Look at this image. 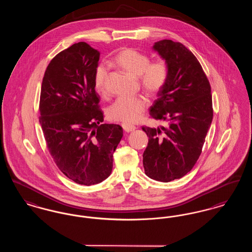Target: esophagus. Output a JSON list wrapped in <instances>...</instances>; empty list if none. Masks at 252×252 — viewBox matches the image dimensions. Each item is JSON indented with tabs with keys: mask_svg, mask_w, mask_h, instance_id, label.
Segmentation results:
<instances>
[{
	"mask_svg": "<svg viewBox=\"0 0 252 252\" xmlns=\"http://www.w3.org/2000/svg\"><path fill=\"white\" fill-rule=\"evenodd\" d=\"M122 126H123L124 130L126 132H127V133L134 131V130L136 129V126H129V125H126V124H123V125H122Z\"/></svg>",
	"mask_w": 252,
	"mask_h": 252,
	"instance_id": "esophagus-1",
	"label": "esophagus"
}]
</instances>
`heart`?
I'll use <instances>...</instances> for the list:
<instances>
[{
	"instance_id": "1",
	"label": "heart",
	"mask_w": 252,
	"mask_h": 252,
	"mask_svg": "<svg viewBox=\"0 0 252 252\" xmlns=\"http://www.w3.org/2000/svg\"><path fill=\"white\" fill-rule=\"evenodd\" d=\"M113 60L124 71L139 77L143 88L151 94L160 92L167 82L169 69L165 60L150 62V58L146 54L133 48L121 50ZM107 77L108 67L101 63L94 72V86L99 93L105 91ZM146 107L147 100L143 96L120 97L108 108V118L127 124L134 123L140 118Z\"/></svg>"
}]
</instances>
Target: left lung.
I'll use <instances>...</instances> for the list:
<instances>
[{
  "label": "left lung",
  "instance_id": "left-lung-1",
  "mask_svg": "<svg viewBox=\"0 0 252 252\" xmlns=\"http://www.w3.org/2000/svg\"><path fill=\"white\" fill-rule=\"evenodd\" d=\"M153 50L167 63L169 75L149 113L168 126H143L149 138L143 162L147 177L169 182L196 163L213 121V101L209 80L190 50L170 39L157 41Z\"/></svg>",
  "mask_w": 252,
  "mask_h": 252
}]
</instances>
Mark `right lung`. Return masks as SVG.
<instances>
[{
	"label": "right lung",
	"instance_id": "right-lung-1",
	"mask_svg": "<svg viewBox=\"0 0 252 252\" xmlns=\"http://www.w3.org/2000/svg\"><path fill=\"white\" fill-rule=\"evenodd\" d=\"M100 53L86 42L58 54L45 71L39 123L49 152L60 171L81 185L108 179L123 137L119 125L103 124L94 72Z\"/></svg>",
	"mask_w": 252,
	"mask_h": 252
}]
</instances>
